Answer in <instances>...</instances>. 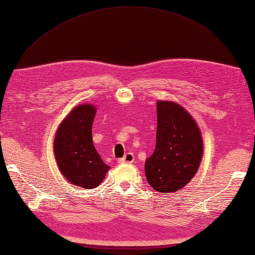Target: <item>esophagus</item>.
I'll list each match as a JSON object with an SVG mask.
<instances>
[{"mask_svg": "<svg viewBox=\"0 0 255 255\" xmlns=\"http://www.w3.org/2000/svg\"><path fill=\"white\" fill-rule=\"evenodd\" d=\"M134 162V155L131 152H128L124 155V158L118 160V163L124 164V163H133Z\"/></svg>", "mask_w": 255, "mask_h": 255, "instance_id": "1", "label": "esophagus"}]
</instances>
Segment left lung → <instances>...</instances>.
I'll return each mask as SVG.
<instances>
[{
    "mask_svg": "<svg viewBox=\"0 0 255 255\" xmlns=\"http://www.w3.org/2000/svg\"><path fill=\"white\" fill-rule=\"evenodd\" d=\"M156 141L145 160L147 181L154 191L172 193L191 182L203 158L202 133L195 119L180 104L156 102Z\"/></svg>",
    "mask_w": 255,
    "mask_h": 255,
    "instance_id": "1",
    "label": "left lung"
}]
</instances>
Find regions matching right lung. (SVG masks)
<instances>
[{
	"label": "right lung",
	"instance_id": "1",
	"mask_svg": "<svg viewBox=\"0 0 255 255\" xmlns=\"http://www.w3.org/2000/svg\"><path fill=\"white\" fill-rule=\"evenodd\" d=\"M96 108L81 104L69 113L56 132L53 153L59 170L73 185L92 189L105 178V164L93 144L92 125Z\"/></svg>",
	"mask_w": 255,
	"mask_h": 255
}]
</instances>
